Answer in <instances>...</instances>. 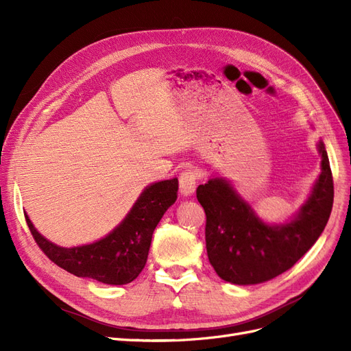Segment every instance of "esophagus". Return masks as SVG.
I'll list each match as a JSON object with an SVG mask.
<instances>
[{"instance_id": "obj_1", "label": "esophagus", "mask_w": 351, "mask_h": 351, "mask_svg": "<svg viewBox=\"0 0 351 351\" xmlns=\"http://www.w3.org/2000/svg\"><path fill=\"white\" fill-rule=\"evenodd\" d=\"M180 182V193L183 196H190L196 189V183H197V173L195 171L193 168H184L182 174L178 177Z\"/></svg>"}]
</instances>
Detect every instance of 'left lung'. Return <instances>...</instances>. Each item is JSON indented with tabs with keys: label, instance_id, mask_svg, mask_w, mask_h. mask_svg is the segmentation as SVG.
<instances>
[{
	"label": "left lung",
	"instance_id": "1",
	"mask_svg": "<svg viewBox=\"0 0 351 351\" xmlns=\"http://www.w3.org/2000/svg\"><path fill=\"white\" fill-rule=\"evenodd\" d=\"M322 171L311 197L287 224L268 226L224 178H210L196 190L206 214V252L218 277L250 285L290 269L319 239L332 210L334 182L322 141Z\"/></svg>",
	"mask_w": 351,
	"mask_h": 351
}]
</instances>
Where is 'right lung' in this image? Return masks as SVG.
Segmentation results:
<instances>
[{
	"mask_svg": "<svg viewBox=\"0 0 351 351\" xmlns=\"http://www.w3.org/2000/svg\"><path fill=\"white\" fill-rule=\"evenodd\" d=\"M177 178L147 186L119 227L86 246L60 247L40 236L26 214L25 218L40 250L60 268L76 277L123 285L136 280L145 268L154 230L177 200Z\"/></svg>",
	"mask_w": 351,
	"mask_h": 351,
	"instance_id": "1",
	"label": "right lung"
}]
</instances>
